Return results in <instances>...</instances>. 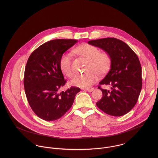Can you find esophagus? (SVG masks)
Instances as JSON below:
<instances>
[{
	"label": "esophagus",
	"mask_w": 158,
	"mask_h": 158,
	"mask_svg": "<svg viewBox=\"0 0 158 158\" xmlns=\"http://www.w3.org/2000/svg\"><path fill=\"white\" fill-rule=\"evenodd\" d=\"M94 89L93 88H87V89H86V90H88V92H92V91L94 90Z\"/></svg>",
	"instance_id": "esophagus-1"
}]
</instances>
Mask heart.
I'll list each match as a JSON object with an SVG mask.
<instances>
[{"label":"heart","instance_id":"heart-1","mask_svg":"<svg viewBox=\"0 0 158 158\" xmlns=\"http://www.w3.org/2000/svg\"><path fill=\"white\" fill-rule=\"evenodd\" d=\"M76 53L88 59L86 66L87 72L77 75L71 80L70 85L77 87L88 88L98 80V74L103 75L110 70L111 58L106 52H99V49L89 44H83L75 49ZM60 68L62 72L68 77H72L73 71L72 68L71 56L69 53L63 54L60 61Z\"/></svg>","mask_w":158,"mask_h":158}]
</instances>
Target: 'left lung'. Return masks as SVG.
<instances>
[{
	"instance_id": "8db88e82",
	"label": "left lung",
	"mask_w": 158,
	"mask_h": 158,
	"mask_svg": "<svg viewBox=\"0 0 158 158\" xmlns=\"http://www.w3.org/2000/svg\"><path fill=\"white\" fill-rule=\"evenodd\" d=\"M108 52L111 58V69L99 83L102 98L96 103L104 113L122 116L135 106L142 86V68L135 52L123 41L106 38L88 41ZM101 84L110 85L112 89L103 90Z\"/></svg>"
}]
</instances>
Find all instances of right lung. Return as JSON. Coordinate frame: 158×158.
Returning <instances> with one entry per match:
<instances>
[{
	"label": "right lung",
	"instance_id": "1",
	"mask_svg": "<svg viewBox=\"0 0 158 158\" xmlns=\"http://www.w3.org/2000/svg\"><path fill=\"white\" fill-rule=\"evenodd\" d=\"M77 43L75 40H54L40 45L29 56L23 85L28 102L40 118L53 121L61 118L73 105L77 87L59 89L66 83L60 61L63 53Z\"/></svg>",
	"mask_w": 158,
	"mask_h": 158
}]
</instances>
